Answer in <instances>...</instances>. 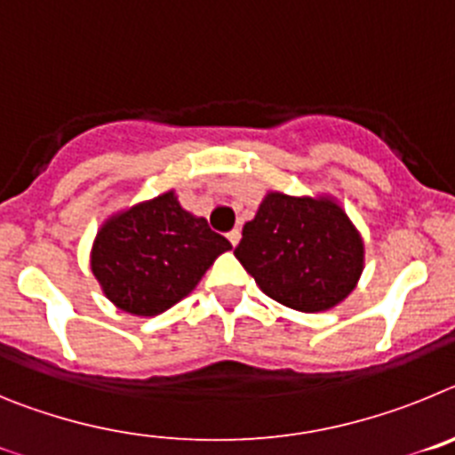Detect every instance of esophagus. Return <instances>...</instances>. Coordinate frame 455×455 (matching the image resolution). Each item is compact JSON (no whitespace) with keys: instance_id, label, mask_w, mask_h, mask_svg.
I'll use <instances>...</instances> for the list:
<instances>
[{"instance_id":"esophagus-1","label":"esophagus","mask_w":455,"mask_h":455,"mask_svg":"<svg viewBox=\"0 0 455 455\" xmlns=\"http://www.w3.org/2000/svg\"><path fill=\"white\" fill-rule=\"evenodd\" d=\"M228 239H230L232 246H236V243H239V239H241V230H230V232H228Z\"/></svg>"}]
</instances>
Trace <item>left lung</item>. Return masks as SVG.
<instances>
[{"label": "left lung", "instance_id": "obj_1", "mask_svg": "<svg viewBox=\"0 0 455 455\" xmlns=\"http://www.w3.org/2000/svg\"><path fill=\"white\" fill-rule=\"evenodd\" d=\"M235 255L267 296L299 312L335 307L364 267L363 236L335 200L284 193L262 200Z\"/></svg>", "mask_w": 455, "mask_h": 455}]
</instances>
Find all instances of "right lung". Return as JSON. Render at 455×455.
Here are the masks:
<instances>
[{"instance_id":"obj_1","label":"right lung","mask_w":455,"mask_h":455,"mask_svg":"<svg viewBox=\"0 0 455 455\" xmlns=\"http://www.w3.org/2000/svg\"><path fill=\"white\" fill-rule=\"evenodd\" d=\"M232 243L180 207L175 193L111 216L95 236L92 275L116 307L155 316L196 289Z\"/></svg>"}]
</instances>
